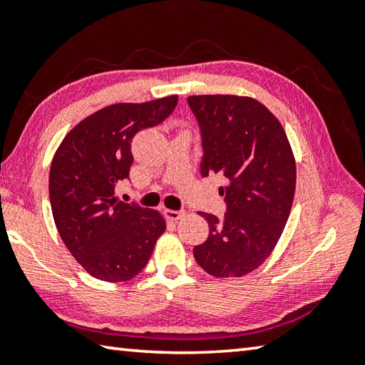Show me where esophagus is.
<instances>
[{
    "instance_id": "obj_1",
    "label": "esophagus",
    "mask_w": 365,
    "mask_h": 365,
    "mask_svg": "<svg viewBox=\"0 0 365 365\" xmlns=\"http://www.w3.org/2000/svg\"><path fill=\"white\" fill-rule=\"evenodd\" d=\"M165 216L170 219V221H178L185 216V211H175V210H165Z\"/></svg>"
}]
</instances>
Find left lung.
<instances>
[{"mask_svg": "<svg viewBox=\"0 0 365 365\" xmlns=\"http://www.w3.org/2000/svg\"><path fill=\"white\" fill-rule=\"evenodd\" d=\"M201 131V175L219 173L227 187L224 217L200 212L210 224L193 248L207 274L240 277L257 269L284 230L296 192V160L286 131L263 103L240 96H192Z\"/></svg>", "mask_w": 365, "mask_h": 365, "instance_id": "left-lung-1", "label": "left lung"}]
</instances>
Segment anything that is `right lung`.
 Returning a JSON list of instances; mask_svg holds the SVG:
<instances>
[{"label":"right lung","instance_id":"obj_1","mask_svg":"<svg viewBox=\"0 0 365 365\" xmlns=\"http://www.w3.org/2000/svg\"><path fill=\"white\" fill-rule=\"evenodd\" d=\"M177 96L113 103L74 126L50 167V205L58 232L76 262L107 282L135 277L151 258L165 221L158 211L115 198L130 175L131 141L173 112Z\"/></svg>","mask_w":365,"mask_h":365}]
</instances>
